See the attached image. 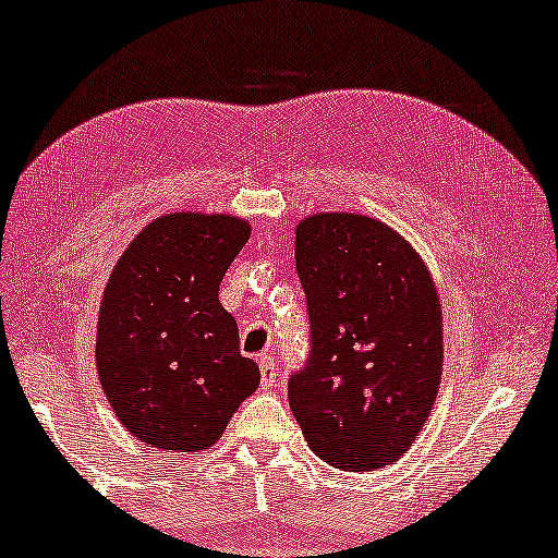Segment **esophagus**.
<instances>
[{
  "mask_svg": "<svg viewBox=\"0 0 558 558\" xmlns=\"http://www.w3.org/2000/svg\"><path fill=\"white\" fill-rule=\"evenodd\" d=\"M258 371H262V386H277V363H274L271 355L258 357Z\"/></svg>",
  "mask_w": 558,
  "mask_h": 558,
  "instance_id": "esophagus-1",
  "label": "esophagus"
}]
</instances>
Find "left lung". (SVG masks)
<instances>
[{"label": "left lung", "mask_w": 558, "mask_h": 558, "mask_svg": "<svg viewBox=\"0 0 558 558\" xmlns=\"http://www.w3.org/2000/svg\"><path fill=\"white\" fill-rule=\"evenodd\" d=\"M312 323L289 407L319 460L380 470L414 445L437 401L445 335L429 266L361 213H315L294 231Z\"/></svg>", "instance_id": "left-lung-1"}]
</instances>
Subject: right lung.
Returning <instances> with one entry per match:
<instances>
[{
  "mask_svg": "<svg viewBox=\"0 0 558 558\" xmlns=\"http://www.w3.org/2000/svg\"><path fill=\"white\" fill-rule=\"evenodd\" d=\"M248 235V220L228 213H167L134 235L106 281L98 380L126 432L155 452H205L256 391L262 373L218 300Z\"/></svg>",
  "mask_w": 558,
  "mask_h": 558,
  "instance_id": "right-lung-1",
  "label": "right lung"
}]
</instances>
